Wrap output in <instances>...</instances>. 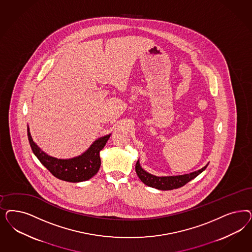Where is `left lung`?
<instances>
[{
    "mask_svg": "<svg viewBox=\"0 0 252 252\" xmlns=\"http://www.w3.org/2000/svg\"><path fill=\"white\" fill-rule=\"evenodd\" d=\"M209 163L203 167L202 169L198 171L188 173V174H184V175H177V176H156L151 173H148L147 171H145L141 165L139 160H137L136 165H135V171L138 175L140 180L148 187H154L156 189L158 190H172V189H177L179 187H184L187 185L188 182L191 180L195 178L197 175H199L202 171L206 170L207 166Z\"/></svg>",
    "mask_w": 252,
    "mask_h": 252,
    "instance_id": "obj_1",
    "label": "left lung"
}]
</instances>
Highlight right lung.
<instances>
[{
  "label": "right lung",
  "mask_w": 252,
  "mask_h": 252,
  "mask_svg": "<svg viewBox=\"0 0 252 252\" xmlns=\"http://www.w3.org/2000/svg\"><path fill=\"white\" fill-rule=\"evenodd\" d=\"M110 135L111 134H108L95 140L89 148L79 157L61 159L41 151V148L34 143L30 128L28 127L29 142L34 155L54 176L70 183L87 181L97 173L101 165L100 151L106 146Z\"/></svg>",
  "instance_id": "1"
}]
</instances>
